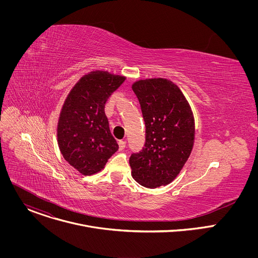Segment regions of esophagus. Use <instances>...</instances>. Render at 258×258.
<instances>
[{"label": "esophagus", "mask_w": 258, "mask_h": 258, "mask_svg": "<svg viewBox=\"0 0 258 258\" xmlns=\"http://www.w3.org/2000/svg\"><path fill=\"white\" fill-rule=\"evenodd\" d=\"M118 145H119V150H123L125 148V145H126V142L121 140L118 142Z\"/></svg>", "instance_id": "1"}]
</instances>
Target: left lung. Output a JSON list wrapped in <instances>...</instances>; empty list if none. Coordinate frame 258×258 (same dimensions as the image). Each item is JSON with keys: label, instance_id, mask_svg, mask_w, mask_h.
<instances>
[{"label": "left lung", "instance_id": "1", "mask_svg": "<svg viewBox=\"0 0 258 258\" xmlns=\"http://www.w3.org/2000/svg\"><path fill=\"white\" fill-rule=\"evenodd\" d=\"M146 126L142 150L130 158L132 175L141 186H165L179 173L194 143V118L180 90L166 79L133 85Z\"/></svg>", "mask_w": 258, "mask_h": 258}]
</instances>
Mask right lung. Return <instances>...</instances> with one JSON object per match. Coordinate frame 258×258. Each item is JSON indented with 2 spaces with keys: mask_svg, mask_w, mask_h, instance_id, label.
<instances>
[{
  "mask_svg": "<svg viewBox=\"0 0 258 258\" xmlns=\"http://www.w3.org/2000/svg\"><path fill=\"white\" fill-rule=\"evenodd\" d=\"M124 80L107 71H93L79 81L65 100L57 128L59 148L64 159L85 175L103 169L118 150L104 108Z\"/></svg>",
  "mask_w": 258,
  "mask_h": 258,
  "instance_id": "right-lung-1",
  "label": "right lung"
}]
</instances>
